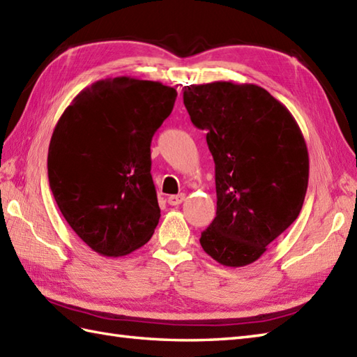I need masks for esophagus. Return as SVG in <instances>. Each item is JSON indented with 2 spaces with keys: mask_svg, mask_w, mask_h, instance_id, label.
Listing matches in <instances>:
<instances>
[{
  "mask_svg": "<svg viewBox=\"0 0 357 357\" xmlns=\"http://www.w3.org/2000/svg\"><path fill=\"white\" fill-rule=\"evenodd\" d=\"M184 201H185V195H184V193H181V195H172V196L167 197V202H169L170 205H179V204H182Z\"/></svg>",
  "mask_w": 357,
  "mask_h": 357,
  "instance_id": "obj_1",
  "label": "esophagus"
}]
</instances>
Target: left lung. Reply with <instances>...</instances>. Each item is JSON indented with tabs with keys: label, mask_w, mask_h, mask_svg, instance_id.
I'll use <instances>...</instances> for the list:
<instances>
[{
	"label": "left lung",
	"mask_w": 357,
	"mask_h": 357,
	"mask_svg": "<svg viewBox=\"0 0 357 357\" xmlns=\"http://www.w3.org/2000/svg\"><path fill=\"white\" fill-rule=\"evenodd\" d=\"M184 105L206 130L216 165L218 211L201 246L223 266H246L303 208L309 153L301 129L283 103L252 84L188 85Z\"/></svg>",
	"instance_id": "8db88e82"
}]
</instances>
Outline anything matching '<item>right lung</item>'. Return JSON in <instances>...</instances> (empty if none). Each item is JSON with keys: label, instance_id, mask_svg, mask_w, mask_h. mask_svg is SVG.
<instances>
[{"label": "right lung", "instance_id": "add662e5", "mask_svg": "<svg viewBox=\"0 0 357 357\" xmlns=\"http://www.w3.org/2000/svg\"><path fill=\"white\" fill-rule=\"evenodd\" d=\"M176 96L160 82L98 80L56 124L47 161L50 188L74 233L100 255L130 254L158 225L151 143Z\"/></svg>", "mask_w": 357, "mask_h": 357}]
</instances>
